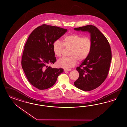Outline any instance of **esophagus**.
Segmentation results:
<instances>
[{
	"label": "esophagus",
	"instance_id": "34e87169",
	"mask_svg": "<svg viewBox=\"0 0 127 127\" xmlns=\"http://www.w3.org/2000/svg\"><path fill=\"white\" fill-rule=\"evenodd\" d=\"M71 69H64V71H71Z\"/></svg>",
	"mask_w": 127,
	"mask_h": 127
}]
</instances>
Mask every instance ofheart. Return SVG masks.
Wrapping results in <instances>:
<instances>
[{
    "mask_svg": "<svg viewBox=\"0 0 127 127\" xmlns=\"http://www.w3.org/2000/svg\"><path fill=\"white\" fill-rule=\"evenodd\" d=\"M63 46L71 48L68 57H63L57 61L60 67L69 69L75 66L77 61L83 62L89 55L92 41L88 37H83L79 35L72 34L66 36L62 40L55 41L52 44L54 54L57 57L62 56Z\"/></svg>",
    "mask_w": 127,
    "mask_h": 127,
    "instance_id": "obj_1",
    "label": "heart"
}]
</instances>
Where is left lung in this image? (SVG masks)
<instances>
[{
    "label": "left lung",
    "instance_id": "obj_1",
    "mask_svg": "<svg viewBox=\"0 0 127 127\" xmlns=\"http://www.w3.org/2000/svg\"><path fill=\"white\" fill-rule=\"evenodd\" d=\"M74 29L90 34L91 51L86 59L76 68L79 76L74 82L78 89L89 91L99 86L107 77L111 62V49L106 38L96 27L87 25Z\"/></svg>",
    "mask_w": 127,
    "mask_h": 127
}]
</instances>
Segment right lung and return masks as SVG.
<instances>
[{
  "mask_svg": "<svg viewBox=\"0 0 127 127\" xmlns=\"http://www.w3.org/2000/svg\"><path fill=\"white\" fill-rule=\"evenodd\" d=\"M58 27L43 24L29 35L24 46L22 65L29 83L38 90L47 89L56 83L62 68H53L49 65L56 61L52 44L67 32Z\"/></svg>",
  "mask_w": 127,
  "mask_h": 127,
  "instance_id": "1",
  "label": "right lung"
}]
</instances>
